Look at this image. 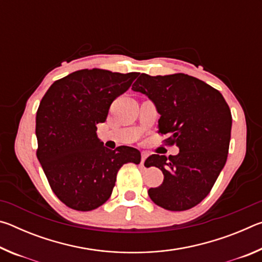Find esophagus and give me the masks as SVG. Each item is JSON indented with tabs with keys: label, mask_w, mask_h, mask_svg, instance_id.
I'll list each match as a JSON object with an SVG mask.
<instances>
[{
	"label": "esophagus",
	"mask_w": 262,
	"mask_h": 262,
	"mask_svg": "<svg viewBox=\"0 0 262 262\" xmlns=\"http://www.w3.org/2000/svg\"><path fill=\"white\" fill-rule=\"evenodd\" d=\"M149 156V154L148 152H145V151H143L142 152V155H141V165L143 166V164H144V161L145 159H147V157Z\"/></svg>",
	"instance_id": "1"
}]
</instances>
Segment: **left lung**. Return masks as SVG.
<instances>
[{
	"label": "left lung",
	"instance_id": "8db88e82",
	"mask_svg": "<svg viewBox=\"0 0 262 262\" xmlns=\"http://www.w3.org/2000/svg\"><path fill=\"white\" fill-rule=\"evenodd\" d=\"M132 89L154 101L161 114L158 134H168L164 142L179 148L176 156L145 159V166H156L164 174L149 196L166 210H188L210 193L227 162L232 126L229 105L219 90L181 73L141 74Z\"/></svg>",
	"mask_w": 262,
	"mask_h": 262
}]
</instances>
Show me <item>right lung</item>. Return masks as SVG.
I'll return each mask as SVG.
<instances>
[{"mask_svg":"<svg viewBox=\"0 0 262 262\" xmlns=\"http://www.w3.org/2000/svg\"><path fill=\"white\" fill-rule=\"evenodd\" d=\"M137 76L82 69L57 79L42 97L35 118L37 157L53 192L74 210L90 211L104 205L120 167L141 162L137 149L121 145L110 150L96 133L113 100Z\"/></svg>","mask_w":262,"mask_h":262,"instance_id":"add662e5","label":"right lung"}]
</instances>
